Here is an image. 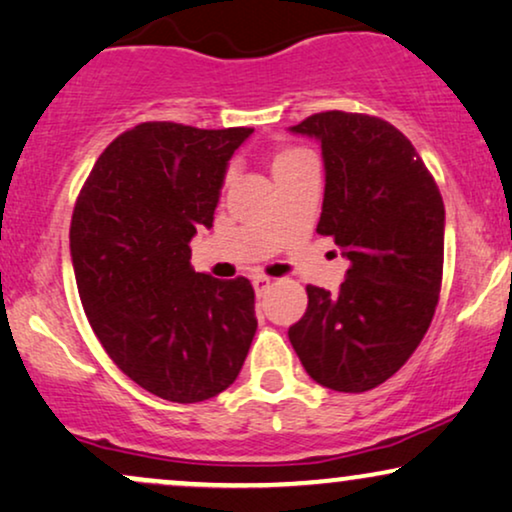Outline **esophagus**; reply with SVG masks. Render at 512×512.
Wrapping results in <instances>:
<instances>
[{
    "label": "esophagus",
    "instance_id": "obj_1",
    "mask_svg": "<svg viewBox=\"0 0 512 512\" xmlns=\"http://www.w3.org/2000/svg\"><path fill=\"white\" fill-rule=\"evenodd\" d=\"M251 285H254V292L258 296H263L270 289V285H273V280L270 277H263V275H256L254 280H251Z\"/></svg>",
    "mask_w": 512,
    "mask_h": 512
}]
</instances>
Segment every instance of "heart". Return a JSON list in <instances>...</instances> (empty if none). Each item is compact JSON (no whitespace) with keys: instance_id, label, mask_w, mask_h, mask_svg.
<instances>
[{"instance_id":"obj_1","label":"heart","mask_w":512,"mask_h":512,"mask_svg":"<svg viewBox=\"0 0 512 512\" xmlns=\"http://www.w3.org/2000/svg\"><path fill=\"white\" fill-rule=\"evenodd\" d=\"M306 159H311V154H308V151H304V149H296V147L277 149L275 156H273V175L282 173V170L292 168V166H296V163H301Z\"/></svg>"}]
</instances>
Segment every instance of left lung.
<instances>
[{"instance_id": "obj_1", "label": "left lung", "mask_w": 512, "mask_h": 512, "mask_svg": "<svg viewBox=\"0 0 512 512\" xmlns=\"http://www.w3.org/2000/svg\"><path fill=\"white\" fill-rule=\"evenodd\" d=\"M289 132L320 142L318 235L349 258L337 294L308 285L289 342L327 389L361 394L413 356L432 323L444 270V201L403 132L365 113L325 111Z\"/></svg>"}]
</instances>
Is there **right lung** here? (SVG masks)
Returning <instances> with one entry per match:
<instances>
[{"label": "right lung", "instance_id": "obj_1", "mask_svg": "<svg viewBox=\"0 0 512 512\" xmlns=\"http://www.w3.org/2000/svg\"><path fill=\"white\" fill-rule=\"evenodd\" d=\"M251 132L140 123L104 149L75 201L71 258L87 320L111 361L166 401L225 391L256 334L251 282L189 266V242L213 225L227 161Z\"/></svg>", "mask_w": 512, "mask_h": 512}]
</instances>
